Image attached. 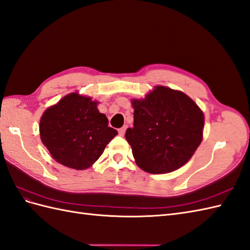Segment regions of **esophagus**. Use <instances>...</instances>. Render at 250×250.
Segmentation results:
<instances>
[{
  "label": "esophagus",
  "instance_id": "34e87169",
  "mask_svg": "<svg viewBox=\"0 0 250 250\" xmlns=\"http://www.w3.org/2000/svg\"><path fill=\"white\" fill-rule=\"evenodd\" d=\"M125 130H126V126H123V127H120V129L118 130L119 135H120V136H124V135H125Z\"/></svg>",
  "mask_w": 250,
  "mask_h": 250
}]
</instances>
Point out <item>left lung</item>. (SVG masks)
Masks as SVG:
<instances>
[{
    "mask_svg": "<svg viewBox=\"0 0 250 250\" xmlns=\"http://www.w3.org/2000/svg\"><path fill=\"white\" fill-rule=\"evenodd\" d=\"M134 126L125 139L138 167L150 173L178 169L201 143L204 113L181 91L156 86L144 100L132 101Z\"/></svg>",
    "mask_w": 250,
    "mask_h": 250,
    "instance_id": "obj_1",
    "label": "left lung"
}]
</instances>
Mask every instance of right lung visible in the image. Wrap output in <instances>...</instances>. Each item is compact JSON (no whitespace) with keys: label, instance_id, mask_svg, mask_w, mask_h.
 Instances as JSON below:
<instances>
[{"label":"right lung","instance_id":"right-lung-1","mask_svg":"<svg viewBox=\"0 0 250 250\" xmlns=\"http://www.w3.org/2000/svg\"><path fill=\"white\" fill-rule=\"evenodd\" d=\"M39 129L52 158L78 170L94 164L118 134L108 126L106 116L98 111L97 102L75 92L46 109Z\"/></svg>","mask_w":250,"mask_h":250}]
</instances>
